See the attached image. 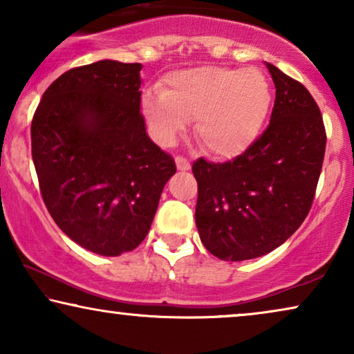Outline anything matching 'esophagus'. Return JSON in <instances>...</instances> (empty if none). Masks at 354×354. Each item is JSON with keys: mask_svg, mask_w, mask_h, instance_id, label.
I'll use <instances>...</instances> for the list:
<instances>
[{"mask_svg": "<svg viewBox=\"0 0 354 354\" xmlns=\"http://www.w3.org/2000/svg\"><path fill=\"white\" fill-rule=\"evenodd\" d=\"M176 164L178 171H188V169H190V162H188V159L183 156H176Z\"/></svg>", "mask_w": 354, "mask_h": 354, "instance_id": "34e87169", "label": "esophagus"}]
</instances>
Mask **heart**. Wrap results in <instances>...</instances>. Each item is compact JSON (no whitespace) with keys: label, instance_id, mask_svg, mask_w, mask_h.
<instances>
[{"label":"heart","instance_id":"heart-1","mask_svg":"<svg viewBox=\"0 0 354 354\" xmlns=\"http://www.w3.org/2000/svg\"><path fill=\"white\" fill-rule=\"evenodd\" d=\"M272 93L258 69L205 66L169 74L162 90L143 95L142 109L159 145L174 143L188 119L207 151L232 158L246 151L268 119Z\"/></svg>","mask_w":354,"mask_h":354}]
</instances>
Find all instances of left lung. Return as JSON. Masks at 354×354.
Here are the masks:
<instances>
[{
  "label": "left lung",
  "instance_id": "obj_1",
  "mask_svg": "<svg viewBox=\"0 0 354 354\" xmlns=\"http://www.w3.org/2000/svg\"><path fill=\"white\" fill-rule=\"evenodd\" d=\"M270 122L261 137L227 162L196 159L195 221L216 258L245 261L290 239L313 206L326 153L321 109L306 86L272 64Z\"/></svg>",
  "mask_w": 354,
  "mask_h": 354
}]
</instances>
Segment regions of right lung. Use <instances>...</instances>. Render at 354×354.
I'll return each instance as SVG.
<instances>
[{
	"mask_svg": "<svg viewBox=\"0 0 354 354\" xmlns=\"http://www.w3.org/2000/svg\"><path fill=\"white\" fill-rule=\"evenodd\" d=\"M142 64L98 61L48 86L32 119L40 193L57 227L85 250L119 256L145 240L176 162L149 140Z\"/></svg>",
	"mask_w": 354,
	"mask_h": 354,
	"instance_id": "right-lung-1",
	"label": "right lung"
}]
</instances>
